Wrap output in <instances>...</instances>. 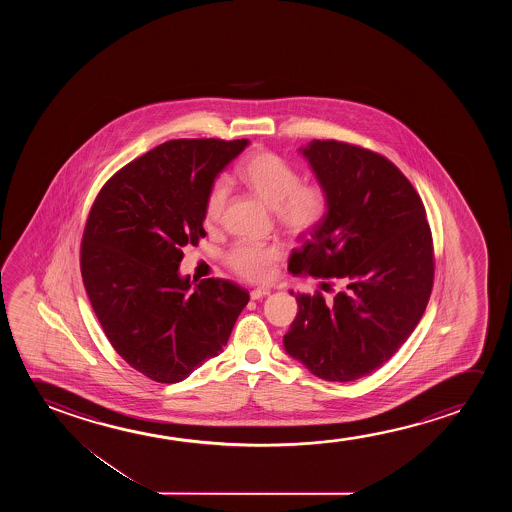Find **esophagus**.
<instances>
[{
  "mask_svg": "<svg viewBox=\"0 0 512 512\" xmlns=\"http://www.w3.org/2000/svg\"><path fill=\"white\" fill-rule=\"evenodd\" d=\"M271 294L267 288H255L250 292V297H252L253 301H259L262 297H267V295Z\"/></svg>",
  "mask_w": 512,
  "mask_h": 512,
  "instance_id": "1",
  "label": "esophagus"
}]
</instances>
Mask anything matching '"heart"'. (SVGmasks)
<instances>
[{"label":"heart","mask_w":512,"mask_h":512,"mask_svg":"<svg viewBox=\"0 0 512 512\" xmlns=\"http://www.w3.org/2000/svg\"><path fill=\"white\" fill-rule=\"evenodd\" d=\"M239 182L274 208L278 224L292 236H304L322 224L329 211V197L320 183H299L297 169L273 152L250 155L238 171ZM227 183L217 180L204 201V224L213 227L220 222L227 204ZM281 259L278 246L241 241L227 253V264L246 280L264 283L273 278L276 262Z\"/></svg>","instance_id":"heart-1"}]
</instances>
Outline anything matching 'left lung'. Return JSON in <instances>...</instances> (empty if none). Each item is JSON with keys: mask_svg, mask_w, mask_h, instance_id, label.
Here are the masks:
<instances>
[{"mask_svg": "<svg viewBox=\"0 0 512 512\" xmlns=\"http://www.w3.org/2000/svg\"><path fill=\"white\" fill-rule=\"evenodd\" d=\"M329 197L322 224L288 259L292 274L339 281L332 297L295 294L283 346L327 381H355L386 364L425 313L434 246L425 206L383 155L336 140L301 148ZM294 295V292H290Z\"/></svg>", "mask_w": 512, "mask_h": 512, "instance_id": "1", "label": "left lung"}]
</instances>
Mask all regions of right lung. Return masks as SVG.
I'll list each match as a JSON object with an SVG mask.
<instances>
[{
    "label": "right lung",
    "mask_w": 512,
    "mask_h": 512,
    "mask_svg": "<svg viewBox=\"0 0 512 512\" xmlns=\"http://www.w3.org/2000/svg\"><path fill=\"white\" fill-rule=\"evenodd\" d=\"M248 140H171L99 190L80 269L115 351L157 383H178L217 357L250 295L229 280L190 281L183 248L206 236V194Z\"/></svg>",
    "instance_id": "obj_1"
}]
</instances>
